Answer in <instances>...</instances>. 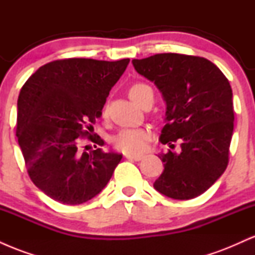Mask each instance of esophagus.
<instances>
[{
  "label": "esophagus",
  "instance_id": "34e87169",
  "mask_svg": "<svg viewBox=\"0 0 255 255\" xmlns=\"http://www.w3.org/2000/svg\"><path fill=\"white\" fill-rule=\"evenodd\" d=\"M125 157L127 158V159H130V160H135V162H137V160H140L142 158L141 154H131V153H126Z\"/></svg>",
  "mask_w": 255,
  "mask_h": 255
}]
</instances>
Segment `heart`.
<instances>
[{
    "instance_id": "obj_1",
    "label": "heart",
    "mask_w": 255,
    "mask_h": 255,
    "mask_svg": "<svg viewBox=\"0 0 255 255\" xmlns=\"http://www.w3.org/2000/svg\"><path fill=\"white\" fill-rule=\"evenodd\" d=\"M148 91L152 90L147 85L141 83L134 84L129 90V97L136 104H139L145 93ZM148 137H150L148 130L142 129V128H125L114 136L113 144L119 151L125 152V153H140L145 150Z\"/></svg>"
}]
</instances>
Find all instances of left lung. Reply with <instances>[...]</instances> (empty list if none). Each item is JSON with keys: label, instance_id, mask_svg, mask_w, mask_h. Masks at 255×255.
Listing matches in <instances>:
<instances>
[{"label": "left lung", "instance_id": "1", "mask_svg": "<svg viewBox=\"0 0 255 255\" xmlns=\"http://www.w3.org/2000/svg\"><path fill=\"white\" fill-rule=\"evenodd\" d=\"M135 71L154 83L166 104L160 142L177 152H160L164 170L156 191L176 200L206 192L227 169L234 130L233 91L216 64L204 57L157 54L131 61Z\"/></svg>", "mask_w": 255, "mask_h": 255}]
</instances>
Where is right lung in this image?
I'll return each mask as SVG.
<instances>
[{
  "instance_id": "add662e5",
  "label": "right lung",
  "mask_w": 255,
  "mask_h": 255,
  "mask_svg": "<svg viewBox=\"0 0 255 255\" xmlns=\"http://www.w3.org/2000/svg\"><path fill=\"white\" fill-rule=\"evenodd\" d=\"M128 63L129 58L54 61L38 68L20 91L17 142L32 182L55 201L79 205L91 200L122 159V154L101 148L89 153L80 144L83 136L104 144L89 131Z\"/></svg>"
}]
</instances>
